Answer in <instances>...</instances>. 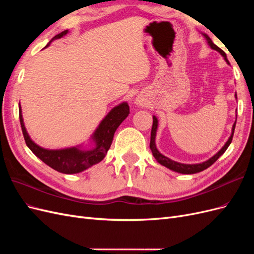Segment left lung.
Wrapping results in <instances>:
<instances>
[{
	"instance_id": "1",
	"label": "left lung",
	"mask_w": 254,
	"mask_h": 254,
	"mask_svg": "<svg viewBox=\"0 0 254 254\" xmlns=\"http://www.w3.org/2000/svg\"><path fill=\"white\" fill-rule=\"evenodd\" d=\"M205 38V40L207 42V44L210 45V48L217 51L218 53H220L222 57H224V59L226 60V63L229 64V61L227 59V55L226 53L222 51L221 49H219L217 45H215L213 43V41L211 40V38L207 36L206 34H202ZM235 98H237L236 96V93H235ZM152 128H151V133H150V149H151V152H152V156L155 157V159L158 161V162L163 165L167 168H170V170L174 171V172H177V173H180V174H196V173H199V172H202L204 170H206L207 167H210L214 162H216V160L224 153L227 148L229 147V145L231 144L232 142V139H233V134H234V129H235V124H236V121L234 122V124L232 126V133L231 135H230V137L228 139V141L226 142V144L222 146V148L216 153V155H214L212 158H210L209 160L204 161V162L202 163H197V164H183V163H179V162H176V161L167 158L165 156H163L162 153H161L158 149H157V146H156V134H157V129H158V119L153 115L152 117Z\"/></svg>"
}]
</instances>
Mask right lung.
Here are the masks:
<instances>
[{
	"mask_svg": "<svg viewBox=\"0 0 254 254\" xmlns=\"http://www.w3.org/2000/svg\"><path fill=\"white\" fill-rule=\"evenodd\" d=\"M67 33L68 30H64V32L56 35L45 48H48L52 41L60 39L61 37L65 36ZM128 114L129 106L126 102H123L111 109L105 119L99 123L94 133L92 134L91 140L94 146L90 149H83L80 145L64 149H47L40 147L39 145H37L30 139L24 126L21 106L19 104L21 128L27 147L35 153L36 157L42 160L45 164L52 167L53 170L63 174H77L101 162L106 157L107 151L110 148L115 130L122 124V122L128 117Z\"/></svg>",
	"mask_w": 254,
	"mask_h": 254,
	"instance_id": "right-lung-1",
	"label": "right lung"
}]
</instances>
